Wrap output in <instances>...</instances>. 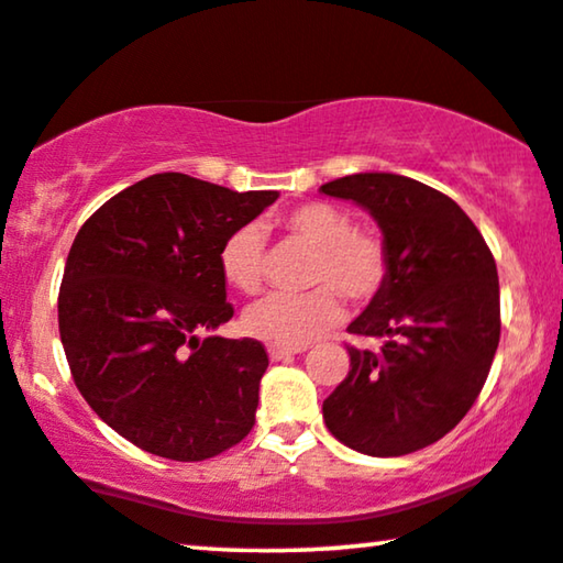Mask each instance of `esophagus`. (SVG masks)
I'll list each match as a JSON object with an SVG mask.
<instances>
[{
	"instance_id": "obj_1",
	"label": "esophagus",
	"mask_w": 563,
	"mask_h": 563,
	"mask_svg": "<svg viewBox=\"0 0 563 563\" xmlns=\"http://www.w3.org/2000/svg\"><path fill=\"white\" fill-rule=\"evenodd\" d=\"M298 352H303V347H267V355L273 363H277V360H288L290 355H298Z\"/></svg>"
}]
</instances>
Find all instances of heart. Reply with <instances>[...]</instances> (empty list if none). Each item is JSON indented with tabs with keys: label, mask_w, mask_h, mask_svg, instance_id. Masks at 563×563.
Here are the masks:
<instances>
[{
	"label": "heart",
	"mask_w": 563,
	"mask_h": 563,
	"mask_svg": "<svg viewBox=\"0 0 563 563\" xmlns=\"http://www.w3.org/2000/svg\"><path fill=\"white\" fill-rule=\"evenodd\" d=\"M280 227L298 242L317 250L311 283L303 296L269 294L244 313V329L275 347H303L342 319V296L355 303L371 301L388 277V250L373 231L355 229L344 208L324 200L296 206L280 216ZM221 273L242 294L262 286V231L242 227L221 250Z\"/></svg>",
	"instance_id": "heart-1"
}]
</instances>
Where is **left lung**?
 I'll list each match as a JSON object with an SVG mask.
<instances>
[{"label":"left lung","mask_w":563,"mask_h":563,"mask_svg":"<svg viewBox=\"0 0 563 563\" xmlns=\"http://www.w3.org/2000/svg\"><path fill=\"white\" fill-rule=\"evenodd\" d=\"M378 223L388 277L350 334V373L324 399L329 432L352 451L391 459L432 445L474 407L499 344L497 265L474 221L448 195L391 172L319 187Z\"/></svg>","instance_id":"left-lung-1"}]
</instances>
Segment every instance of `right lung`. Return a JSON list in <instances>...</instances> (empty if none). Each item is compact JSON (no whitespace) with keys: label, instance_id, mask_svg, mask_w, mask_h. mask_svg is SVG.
Here are the masks:
<instances>
[{"label":"right lung","instance_id":"obj_1","mask_svg":"<svg viewBox=\"0 0 563 563\" xmlns=\"http://www.w3.org/2000/svg\"><path fill=\"white\" fill-rule=\"evenodd\" d=\"M277 195L162 172L74 239L58 294L66 360L95 415L141 451L206 461L250 434L267 352L213 334L234 317L221 250Z\"/></svg>","mask_w":563,"mask_h":563}]
</instances>
